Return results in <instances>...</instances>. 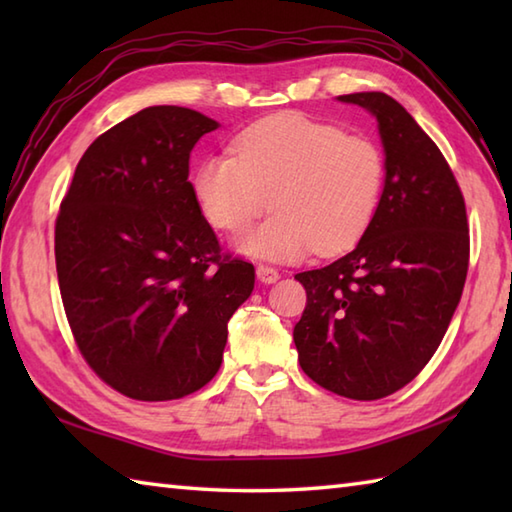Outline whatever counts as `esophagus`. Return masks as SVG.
Listing matches in <instances>:
<instances>
[{"label": "esophagus", "instance_id": "1", "mask_svg": "<svg viewBox=\"0 0 512 512\" xmlns=\"http://www.w3.org/2000/svg\"><path fill=\"white\" fill-rule=\"evenodd\" d=\"M279 277H281L279 270L264 266V264L257 266V279L262 281V284H275V281H279Z\"/></svg>", "mask_w": 512, "mask_h": 512}]
</instances>
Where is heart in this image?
I'll return each mask as SVG.
<instances>
[{
	"label": "heart",
	"mask_w": 512,
	"mask_h": 512,
	"mask_svg": "<svg viewBox=\"0 0 512 512\" xmlns=\"http://www.w3.org/2000/svg\"><path fill=\"white\" fill-rule=\"evenodd\" d=\"M233 151L202 160L191 189L206 222L226 233L246 231L270 198L275 213L237 242L246 255L292 262L312 248L339 253L358 242L383 200V149L303 114L246 127Z\"/></svg>",
	"instance_id": "heart-1"
}]
</instances>
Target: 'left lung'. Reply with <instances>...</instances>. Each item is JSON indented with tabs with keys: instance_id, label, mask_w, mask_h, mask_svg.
<instances>
[{
	"instance_id": "left-lung-1",
	"label": "left lung",
	"mask_w": 512,
	"mask_h": 512,
	"mask_svg": "<svg viewBox=\"0 0 512 512\" xmlns=\"http://www.w3.org/2000/svg\"><path fill=\"white\" fill-rule=\"evenodd\" d=\"M376 118L385 191L352 253L295 275L308 295L295 325L301 369L352 400L411 383L436 354L469 270V224L438 145L383 92L339 96Z\"/></svg>"
}]
</instances>
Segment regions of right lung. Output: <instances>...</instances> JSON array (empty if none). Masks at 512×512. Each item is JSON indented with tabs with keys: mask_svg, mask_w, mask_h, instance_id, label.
<instances>
[{
	"mask_svg": "<svg viewBox=\"0 0 512 512\" xmlns=\"http://www.w3.org/2000/svg\"><path fill=\"white\" fill-rule=\"evenodd\" d=\"M217 127L189 107H145L94 140L61 202L65 317L88 365L134 400L209 383L255 288L253 264L222 255L189 182L191 149Z\"/></svg>",
	"mask_w": 512,
	"mask_h": 512,
	"instance_id": "1",
	"label": "right lung"
}]
</instances>
